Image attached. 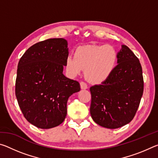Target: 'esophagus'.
Instances as JSON below:
<instances>
[{"instance_id": "esophagus-1", "label": "esophagus", "mask_w": 158, "mask_h": 158, "mask_svg": "<svg viewBox=\"0 0 158 158\" xmlns=\"http://www.w3.org/2000/svg\"><path fill=\"white\" fill-rule=\"evenodd\" d=\"M80 85H81V89H88V85L86 84V83H85L84 81H81V83H80Z\"/></svg>"}]
</instances>
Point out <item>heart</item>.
<instances>
[{"instance_id":"heart-1","label":"heart","mask_w":158,"mask_h":158,"mask_svg":"<svg viewBox=\"0 0 158 158\" xmlns=\"http://www.w3.org/2000/svg\"><path fill=\"white\" fill-rule=\"evenodd\" d=\"M118 53L111 45L87 44L79 46L74 56L69 55L65 65L69 74L77 75L85 69L89 81L101 83L107 79L116 68Z\"/></svg>"}]
</instances>
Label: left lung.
Masks as SVG:
<instances>
[{
    "label": "left lung",
    "instance_id": "8db88e82",
    "mask_svg": "<svg viewBox=\"0 0 158 158\" xmlns=\"http://www.w3.org/2000/svg\"><path fill=\"white\" fill-rule=\"evenodd\" d=\"M117 63L107 79L90 88L92 118L109 129L121 127L132 121L143 92L140 62L126 45H122L118 53Z\"/></svg>",
    "mask_w": 158,
    "mask_h": 158
}]
</instances>
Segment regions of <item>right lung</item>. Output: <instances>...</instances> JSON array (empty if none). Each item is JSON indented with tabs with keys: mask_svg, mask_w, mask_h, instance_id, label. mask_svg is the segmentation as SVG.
<instances>
[{
	"mask_svg": "<svg viewBox=\"0 0 158 158\" xmlns=\"http://www.w3.org/2000/svg\"><path fill=\"white\" fill-rule=\"evenodd\" d=\"M68 56L66 40L53 38L33 44L19 61L16 97L23 116L37 127L62 123L69 97L80 90L78 81L63 74Z\"/></svg>",
	"mask_w": 158,
	"mask_h": 158,
	"instance_id": "obj_1",
	"label": "right lung"
}]
</instances>
